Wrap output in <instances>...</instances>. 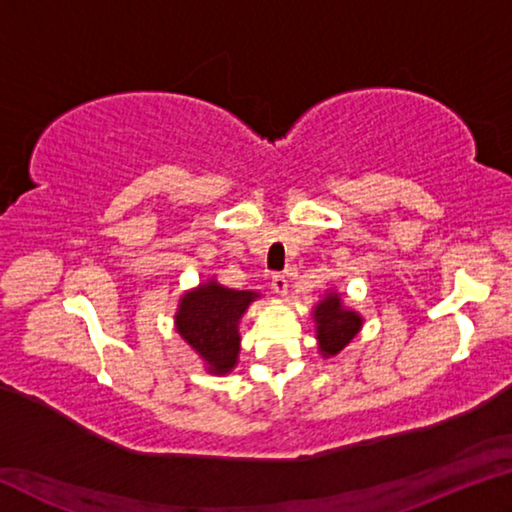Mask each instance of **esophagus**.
<instances>
[{
    "label": "esophagus",
    "mask_w": 512,
    "mask_h": 512,
    "mask_svg": "<svg viewBox=\"0 0 512 512\" xmlns=\"http://www.w3.org/2000/svg\"><path fill=\"white\" fill-rule=\"evenodd\" d=\"M271 287H273L275 293H287V287H289L287 275H284V273H273L271 275Z\"/></svg>",
    "instance_id": "esophagus-1"
}]
</instances>
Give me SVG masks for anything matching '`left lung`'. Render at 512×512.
<instances>
[{
	"mask_svg": "<svg viewBox=\"0 0 512 512\" xmlns=\"http://www.w3.org/2000/svg\"><path fill=\"white\" fill-rule=\"evenodd\" d=\"M314 316L318 325V348L327 357L341 352L361 329L359 314L343 307L339 293H329L325 300H320Z\"/></svg>",
	"mask_w": 512,
	"mask_h": 512,
	"instance_id": "left-lung-1",
	"label": "left lung"
}]
</instances>
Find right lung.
<instances>
[{"instance_id": "1", "label": "right lung", "mask_w": 512, "mask_h": 512, "mask_svg": "<svg viewBox=\"0 0 512 512\" xmlns=\"http://www.w3.org/2000/svg\"><path fill=\"white\" fill-rule=\"evenodd\" d=\"M255 298H259L255 291L228 289L212 280L180 300L176 314L178 332L214 375H225L235 368L239 318Z\"/></svg>"}]
</instances>
